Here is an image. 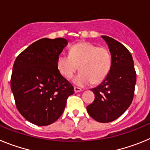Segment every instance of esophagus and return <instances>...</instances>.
<instances>
[{"label":"esophagus","mask_w":150,"mask_h":150,"mask_svg":"<svg viewBox=\"0 0 150 150\" xmlns=\"http://www.w3.org/2000/svg\"><path fill=\"white\" fill-rule=\"evenodd\" d=\"M83 91V89L80 88H79V87H74V91L76 92V93H77V92H80V91Z\"/></svg>","instance_id":"1"}]
</instances>
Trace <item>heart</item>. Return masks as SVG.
<instances>
[{
	"mask_svg": "<svg viewBox=\"0 0 150 150\" xmlns=\"http://www.w3.org/2000/svg\"><path fill=\"white\" fill-rule=\"evenodd\" d=\"M111 67L110 50L87 42L73 45L69 55H61L57 61L58 70L66 79L72 78L79 68L80 72L74 79L79 86L100 83L108 76Z\"/></svg>",
	"mask_w": 150,
	"mask_h": 150,
	"instance_id": "heart-1",
	"label": "heart"
}]
</instances>
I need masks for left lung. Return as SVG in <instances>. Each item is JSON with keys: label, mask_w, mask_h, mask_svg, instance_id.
Wrapping results in <instances>:
<instances>
[{"label": "left lung", "mask_w": 150, "mask_h": 150, "mask_svg": "<svg viewBox=\"0 0 150 150\" xmlns=\"http://www.w3.org/2000/svg\"><path fill=\"white\" fill-rule=\"evenodd\" d=\"M108 45L112 67L108 76L92 88L95 100L87 112L99 122H110L125 112L132 104L136 84V71L132 54L125 46L108 36H101Z\"/></svg>", "instance_id": "1"}]
</instances>
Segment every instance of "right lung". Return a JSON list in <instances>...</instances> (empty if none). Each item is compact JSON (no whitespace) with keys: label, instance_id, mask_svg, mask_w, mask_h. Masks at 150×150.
Segmentation results:
<instances>
[{"label":"right lung","instance_id":"1","mask_svg":"<svg viewBox=\"0 0 150 150\" xmlns=\"http://www.w3.org/2000/svg\"><path fill=\"white\" fill-rule=\"evenodd\" d=\"M67 45L64 38H43L17 56L10 86L18 112L30 122L45 126L63 113L74 86L59 73L57 61Z\"/></svg>","mask_w":150,"mask_h":150}]
</instances>
